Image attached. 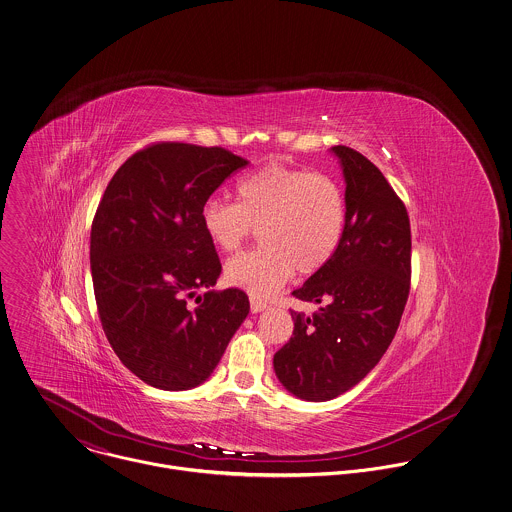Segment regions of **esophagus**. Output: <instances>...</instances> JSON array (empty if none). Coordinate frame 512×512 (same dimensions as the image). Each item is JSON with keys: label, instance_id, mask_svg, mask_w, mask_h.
Here are the masks:
<instances>
[{"label": "esophagus", "instance_id": "obj_1", "mask_svg": "<svg viewBox=\"0 0 512 512\" xmlns=\"http://www.w3.org/2000/svg\"><path fill=\"white\" fill-rule=\"evenodd\" d=\"M249 302H251V312H253V314L263 312V310H267V308H269V304H267V302H263L261 298H255V296H251V298H249Z\"/></svg>", "mask_w": 512, "mask_h": 512}]
</instances>
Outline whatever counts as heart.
<instances>
[{"label": "heart", "mask_w": 512, "mask_h": 512, "mask_svg": "<svg viewBox=\"0 0 512 512\" xmlns=\"http://www.w3.org/2000/svg\"><path fill=\"white\" fill-rule=\"evenodd\" d=\"M237 204L210 198L200 212L202 229L224 253L237 251L259 229L261 247L233 257L226 279L267 298L292 273H316L338 251L345 231L340 184L322 172L269 165L243 176Z\"/></svg>", "instance_id": "1"}]
</instances>
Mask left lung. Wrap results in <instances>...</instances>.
Segmentation results:
<instances>
[{"label": "left lung", "instance_id": "1", "mask_svg": "<svg viewBox=\"0 0 512 512\" xmlns=\"http://www.w3.org/2000/svg\"><path fill=\"white\" fill-rule=\"evenodd\" d=\"M345 178V231L334 257L292 294L318 304L290 312L292 338L273 365L294 397L324 402L355 387L397 334L410 290V220L383 172L338 145Z\"/></svg>", "mask_w": 512, "mask_h": 512}]
</instances>
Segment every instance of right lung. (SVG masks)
Here are the masks:
<instances>
[{
  "label": "right lung",
  "instance_id": "1",
  "mask_svg": "<svg viewBox=\"0 0 512 512\" xmlns=\"http://www.w3.org/2000/svg\"><path fill=\"white\" fill-rule=\"evenodd\" d=\"M245 165L222 147L163 141L131 155L100 200L90 233L100 322L119 361L151 387L204 383L249 314L243 290H212L222 263L200 222Z\"/></svg>",
  "mask_w": 512,
  "mask_h": 512
}]
</instances>
